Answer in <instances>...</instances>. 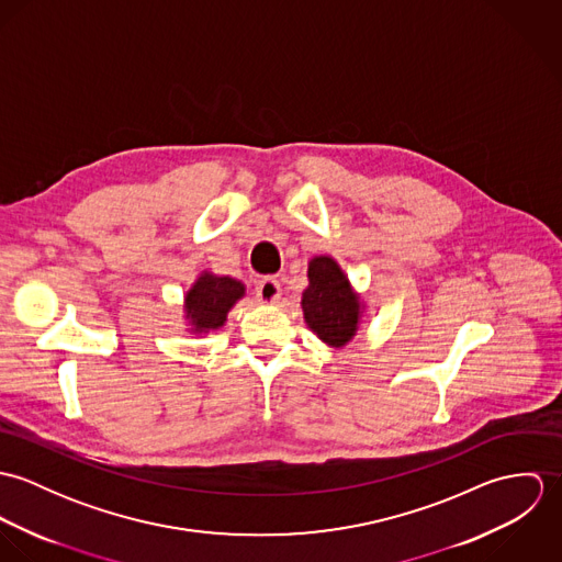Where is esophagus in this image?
Here are the masks:
<instances>
[{
    "label": "esophagus",
    "instance_id": "34e87169",
    "mask_svg": "<svg viewBox=\"0 0 562 562\" xmlns=\"http://www.w3.org/2000/svg\"><path fill=\"white\" fill-rule=\"evenodd\" d=\"M255 292H257V299L268 305V303L279 301V296H281V285H279V281H277L274 277H263V279L257 281Z\"/></svg>",
    "mask_w": 562,
    "mask_h": 562
}]
</instances>
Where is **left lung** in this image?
<instances>
[{
    "label": "left lung",
    "instance_id": "left-lung-1",
    "mask_svg": "<svg viewBox=\"0 0 562 562\" xmlns=\"http://www.w3.org/2000/svg\"><path fill=\"white\" fill-rule=\"evenodd\" d=\"M310 288L303 292L307 326L330 348L346 346L361 321V299L333 257H314L307 268Z\"/></svg>",
    "mask_w": 562,
    "mask_h": 562
}]
</instances>
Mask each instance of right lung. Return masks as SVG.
<instances>
[{
    "label": "right lung",
    "mask_w": 562,
    "mask_h": 562,
    "mask_svg": "<svg viewBox=\"0 0 562 562\" xmlns=\"http://www.w3.org/2000/svg\"><path fill=\"white\" fill-rule=\"evenodd\" d=\"M244 296V283L232 277L203 272L186 294L183 312L192 333H210L221 328L229 310Z\"/></svg>",
    "instance_id": "1"
}]
</instances>
